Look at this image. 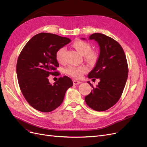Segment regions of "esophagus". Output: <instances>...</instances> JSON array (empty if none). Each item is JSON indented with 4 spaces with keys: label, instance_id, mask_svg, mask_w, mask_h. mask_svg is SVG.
Listing matches in <instances>:
<instances>
[{
    "label": "esophagus",
    "instance_id": "1",
    "mask_svg": "<svg viewBox=\"0 0 147 147\" xmlns=\"http://www.w3.org/2000/svg\"><path fill=\"white\" fill-rule=\"evenodd\" d=\"M80 83H81V82H80V81L76 80H73V84H75V85H76V84H79Z\"/></svg>",
    "mask_w": 147,
    "mask_h": 147
}]
</instances>
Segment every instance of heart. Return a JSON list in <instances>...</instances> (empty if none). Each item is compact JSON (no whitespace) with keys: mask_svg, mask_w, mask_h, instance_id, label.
<instances>
[{"mask_svg":"<svg viewBox=\"0 0 147 147\" xmlns=\"http://www.w3.org/2000/svg\"><path fill=\"white\" fill-rule=\"evenodd\" d=\"M73 47L80 54L84 55V58L89 61H94L96 59L97 55L95 51L90 50L91 46L90 44L82 40H77L73 43ZM65 49L64 47L59 48L55 53V58L59 63H63L64 61V52ZM89 68L86 65H82L80 66H75L69 65L65 69L67 74L75 79H81L84 74L86 73Z\"/></svg>","mask_w":147,"mask_h":147,"instance_id":"heart-1","label":"heart"}]
</instances>
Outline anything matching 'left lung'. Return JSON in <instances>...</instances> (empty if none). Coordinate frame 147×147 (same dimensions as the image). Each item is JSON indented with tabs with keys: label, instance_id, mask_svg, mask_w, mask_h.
<instances>
[{
	"label": "left lung",
	"instance_id": "left-lung-1",
	"mask_svg": "<svg viewBox=\"0 0 147 147\" xmlns=\"http://www.w3.org/2000/svg\"><path fill=\"white\" fill-rule=\"evenodd\" d=\"M89 39L98 43L100 53L88 78L99 79L100 82L96 88L92 86L93 89L84 99L92 109L103 111L116 104L121 96L128 76L127 59L121 45L113 38L94 33ZM88 83L92 85L90 82Z\"/></svg>",
	"mask_w": 147,
	"mask_h": 147
}]
</instances>
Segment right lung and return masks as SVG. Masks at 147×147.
<instances>
[{"instance_id": "add662e5", "label": "right lung", "mask_w": 147, "mask_h": 147, "mask_svg": "<svg viewBox=\"0 0 147 147\" xmlns=\"http://www.w3.org/2000/svg\"><path fill=\"white\" fill-rule=\"evenodd\" d=\"M71 42L69 38L40 33L33 36L22 49L17 63L18 84L23 96L34 109L51 112L63 102L67 90L73 86L67 76L60 77L54 84L49 75L59 76L57 51Z\"/></svg>"}]
</instances>
